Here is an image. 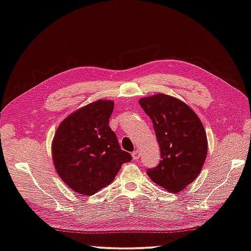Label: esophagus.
Wrapping results in <instances>:
<instances>
[{
  "mask_svg": "<svg viewBox=\"0 0 251 251\" xmlns=\"http://www.w3.org/2000/svg\"><path fill=\"white\" fill-rule=\"evenodd\" d=\"M131 156H133V159L137 160L139 159V157H141V152H139V151H135L133 154H131Z\"/></svg>",
  "mask_w": 251,
  "mask_h": 251,
  "instance_id": "1",
  "label": "esophagus"
}]
</instances>
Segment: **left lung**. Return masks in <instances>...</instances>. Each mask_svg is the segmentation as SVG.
<instances>
[{
	"mask_svg": "<svg viewBox=\"0 0 251 251\" xmlns=\"http://www.w3.org/2000/svg\"><path fill=\"white\" fill-rule=\"evenodd\" d=\"M139 104L154 125L161 156L147 175L168 192L179 193L196 179L205 163V128L194 110L175 97L157 94Z\"/></svg>",
	"mask_w": 251,
	"mask_h": 251,
	"instance_id": "8db88e82",
	"label": "left lung"
}]
</instances>
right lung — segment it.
Segmentation results:
<instances>
[{
	"mask_svg": "<svg viewBox=\"0 0 251 251\" xmlns=\"http://www.w3.org/2000/svg\"><path fill=\"white\" fill-rule=\"evenodd\" d=\"M113 108L112 100L88 104L66 117L55 134L56 172L70 188L85 196L109 185L122 165L131 160L108 125Z\"/></svg>",
	"mask_w": 251,
	"mask_h": 251,
	"instance_id": "obj_1",
	"label": "right lung"
}]
</instances>
